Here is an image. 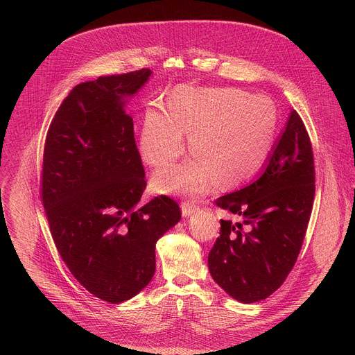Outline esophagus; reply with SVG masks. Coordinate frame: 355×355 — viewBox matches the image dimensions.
<instances>
[{
  "label": "esophagus",
  "instance_id": "obj_1",
  "mask_svg": "<svg viewBox=\"0 0 355 355\" xmlns=\"http://www.w3.org/2000/svg\"><path fill=\"white\" fill-rule=\"evenodd\" d=\"M197 209H198V206L196 203L189 202V201L182 203V213H183V216H190Z\"/></svg>",
  "mask_w": 355,
  "mask_h": 355
}]
</instances>
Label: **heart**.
Returning <instances> with one entry per match:
<instances>
[{
    "label": "heart",
    "mask_w": 355,
    "mask_h": 355,
    "mask_svg": "<svg viewBox=\"0 0 355 355\" xmlns=\"http://www.w3.org/2000/svg\"><path fill=\"white\" fill-rule=\"evenodd\" d=\"M169 112L149 109L139 137V152L152 166H165L184 152V131L197 157L161 169L153 178L164 193L200 194L213 176L234 184L261 168L272 148L277 114L270 100L238 89H179Z\"/></svg>",
    "instance_id": "heart-1"
}]
</instances>
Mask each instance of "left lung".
Masks as SVG:
<instances>
[{
	"label": "left lung",
	"mask_w": 355,
	"mask_h": 355,
	"mask_svg": "<svg viewBox=\"0 0 355 355\" xmlns=\"http://www.w3.org/2000/svg\"><path fill=\"white\" fill-rule=\"evenodd\" d=\"M314 158L301 116L293 110L266 166L252 184L214 202L236 220H221L209 257L213 280L234 300L272 295L302 249L315 191Z\"/></svg>",
	"instance_id": "1"
}]
</instances>
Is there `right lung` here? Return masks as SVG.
I'll list each match as a JSON object with an SVG mask.
<instances>
[{"instance_id":"right-lung-1","label":"right lung","mask_w":355,"mask_h":355,"mask_svg":"<svg viewBox=\"0 0 355 355\" xmlns=\"http://www.w3.org/2000/svg\"><path fill=\"white\" fill-rule=\"evenodd\" d=\"M150 75L144 68L75 86L44 148L41 198L54 245L73 277L109 304L149 284L155 243L182 217L166 196L141 202L146 176L124 98Z\"/></svg>"}]
</instances>
